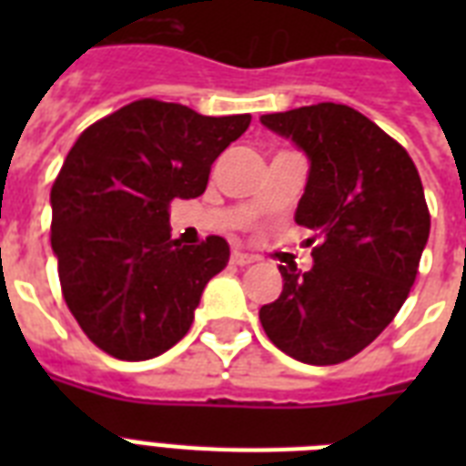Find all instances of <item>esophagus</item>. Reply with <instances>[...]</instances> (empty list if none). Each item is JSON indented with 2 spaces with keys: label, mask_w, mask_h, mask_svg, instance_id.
<instances>
[{
  "label": "esophagus",
  "mask_w": 466,
  "mask_h": 466,
  "mask_svg": "<svg viewBox=\"0 0 466 466\" xmlns=\"http://www.w3.org/2000/svg\"><path fill=\"white\" fill-rule=\"evenodd\" d=\"M232 263H237V266H248V263H254V256L247 254V251H241V248H234Z\"/></svg>",
  "instance_id": "34e87169"
}]
</instances>
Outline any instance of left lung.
Masks as SVG:
<instances>
[{
	"label": "left lung",
	"instance_id": "8db88e82",
	"mask_svg": "<svg viewBox=\"0 0 466 466\" xmlns=\"http://www.w3.org/2000/svg\"><path fill=\"white\" fill-rule=\"evenodd\" d=\"M261 123L309 159L295 222L314 232L307 273L280 266L283 292L258 311L285 355L336 365L370 346L409 298L431 234L406 149L343 104L268 113Z\"/></svg>",
	"mask_w": 466,
	"mask_h": 466
}]
</instances>
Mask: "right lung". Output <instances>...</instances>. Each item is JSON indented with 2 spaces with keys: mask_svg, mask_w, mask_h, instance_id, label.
Here are the masks:
<instances>
[{
  "mask_svg": "<svg viewBox=\"0 0 466 466\" xmlns=\"http://www.w3.org/2000/svg\"><path fill=\"white\" fill-rule=\"evenodd\" d=\"M251 123L142 98L86 127L50 190V244L65 302L118 360H149L188 333L229 244L171 239V200L205 193L212 161Z\"/></svg>",
  "mask_w": 466,
  "mask_h": 466,
  "instance_id": "right-lung-1",
  "label": "right lung"
}]
</instances>
